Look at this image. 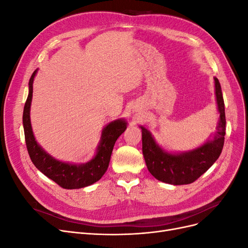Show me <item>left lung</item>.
<instances>
[{"instance_id": "8db88e82", "label": "left lung", "mask_w": 248, "mask_h": 248, "mask_svg": "<svg viewBox=\"0 0 248 248\" xmlns=\"http://www.w3.org/2000/svg\"><path fill=\"white\" fill-rule=\"evenodd\" d=\"M214 81L219 121L217 123V132L213 139L204 145L189 152L169 153L156 144L148 129L140 126L142 154L147 168L151 175L159 181L172 185L190 184L218 159L226 136V112L219 80L214 78Z\"/></svg>"}]
</instances>
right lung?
I'll return each mask as SVG.
<instances>
[{
	"label": "right lung",
	"mask_w": 248,
	"mask_h": 248,
	"mask_svg": "<svg viewBox=\"0 0 248 248\" xmlns=\"http://www.w3.org/2000/svg\"><path fill=\"white\" fill-rule=\"evenodd\" d=\"M36 73L37 70L34 71L29 81V95L25 104L24 115H22L26 145L30 158L42 174L65 189L82 188V187L97 182L108 168L112 149L118 138L126 129V121L123 119H119L104 127L100 144L97 148V153L90 161L81 164H72L55 159L44 151L36 141L31 126L30 108H31L33 81Z\"/></svg>",
	"instance_id": "right-lung-1"
}]
</instances>
